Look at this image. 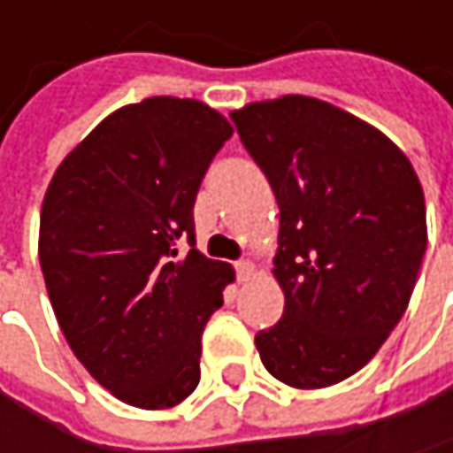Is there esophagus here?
Listing matches in <instances>:
<instances>
[{"mask_svg": "<svg viewBox=\"0 0 453 453\" xmlns=\"http://www.w3.org/2000/svg\"><path fill=\"white\" fill-rule=\"evenodd\" d=\"M235 270H238V280H241V283H246V280H251V278L257 275V265H254L251 259H241V262L235 265Z\"/></svg>", "mask_w": 453, "mask_h": 453, "instance_id": "34e87169", "label": "esophagus"}]
</instances>
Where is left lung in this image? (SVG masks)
<instances>
[{
	"label": "left lung",
	"instance_id": "1",
	"mask_svg": "<svg viewBox=\"0 0 453 453\" xmlns=\"http://www.w3.org/2000/svg\"><path fill=\"white\" fill-rule=\"evenodd\" d=\"M230 120L280 210L286 307L257 333L259 359L291 388L335 386L407 312L427 246L419 178L386 134L315 96L251 102Z\"/></svg>",
	"mask_w": 453,
	"mask_h": 453
}]
</instances>
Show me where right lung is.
Here are the masks:
<instances>
[{"instance_id": "obj_1", "label": "right lung", "mask_w": 453, "mask_h": 453, "mask_svg": "<svg viewBox=\"0 0 453 453\" xmlns=\"http://www.w3.org/2000/svg\"><path fill=\"white\" fill-rule=\"evenodd\" d=\"M230 136L204 102L149 96L107 115L49 180L39 262L51 310L78 362L131 407L170 409L199 386L202 333L235 273L194 249V202Z\"/></svg>"}]
</instances>
